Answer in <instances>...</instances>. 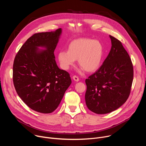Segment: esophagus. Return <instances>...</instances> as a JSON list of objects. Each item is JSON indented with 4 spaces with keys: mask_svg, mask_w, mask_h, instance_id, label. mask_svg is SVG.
I'll return each mask as SVG.
<instances>
[{
    "mask_svg": "<svg viewBox=\"0 0 146 146\" xmlns=\"http://www.w3.org/2000/svg\"><path fill=\"white\" fill-rule=\"evenodd\" d=\"M73 79L75 81H77V82H78V81H79V78H78L77 76H73Z\"/></svg>",
    "mask_w": 146,
    "mask_h": 146,
    "instance_id": "1",
    "label": "esophagus"
}]
</instances>
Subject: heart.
I'll return each instance as SVG.
<instances>
[{"label": "heart", "mask_w": 146, "mask_h": 146, "mask_svg": "<svg viewBox=\"0 0 146 146\" xmlns=\"http://www.w3.org/2000/svg\"><path fill=\"white\" fill-rule=\"evenodd\" d=\"M104 54L100 41L88 38L75 39L69 43L68 51L59 52L58 59L61 68L68 70L77 59L78 66L87 72H93L100 67Z\"/></svg>", "instance_id": "b5f03b06"}]
</instances>
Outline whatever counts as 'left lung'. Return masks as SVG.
Listing matches in <instances>:
<instances>
[{
  "label": "left lung",
  "instance_id": "1",
  "mask_svg": "<svg viewBox=\"0 0 146 146\" xmlns=\"http://www.w3.org/2000/svg\"><path fill=\"white\" fill-rule=\"evenodd\" d=\"M110 51L100 68L86 80V105L99 114L111 113L128 99L133 78L130 56L119 40L110 35Z\"/></svg>",
  "mask_w": 146,
  "mask_h": 146
}]
</instances>
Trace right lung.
<instances>
[{
	"label": "right lung",
	"instance_id": "add662e5",
	"mask_svg": "<svg viewBox=\"0 0 146 146\" xmlns=\"http://www.w3.org/2000/svg\"><path fill=\"white\" fill-rule=\"evenodd\" d=\"M61 33L59 28L34 34L21 47L14 60L16 92L29 108L39 113L53 112L72 83L69 73L60 69L55 59L54 52Z\"/></svg>",
	"mask_w": 146,
	"mask_h": 146
}]
</instances>
